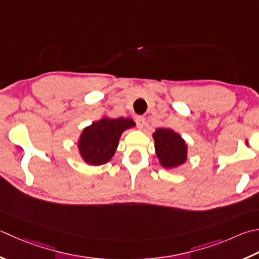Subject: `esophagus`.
Returning <instances> with one entry per match:
<instances>
[{
	"label": "esophagus",
	"mask_w": 259,
	"mask_h": 259,
	"mask_svg": "<svg viewBox=\"0 0 259 259\" xmlns=\"http://www.w3.org/2000/svg\"><path fill=\"white\" fill-rule=\"evenodd\" d=\"M145 118L144 116H137L136 118V122H137V125L139 126L140 129H143L144 128V125H145Z\"/></svg>",
	"instance_id": "esophagus-1"
}]
</instances>
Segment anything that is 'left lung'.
<instances>
[{"mask_svg":"<svg viewBox=\"0 0 259 259\" xmlns=\"http://www.w3.org/2000/svg\"><path fill=\"white\" fill-rule=\"evenodd\" d=\"M155 150L160 165L165 168H175L184 164L187 158L185 140L171 129L158 128L153 134Z\"/></svg>","mask_w":259,"mask_h":259,"instance_id":"left-lung-1","label":"left lung"}]
</instances>
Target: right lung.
<instances>
[{
  "instance_id": "right-lung-1",
  "label": "right lung",
  "mask_w": 259,
  "mask_h": 259,
  "mask_svg": "<svg viewBox=\"0 0 259 259\" xmlns=\"http://www.w3.org/2000/svg\"><path fill=\"white\" fill-rule=\"evenodd\" d=\"M136 123L129 118H102L86 126L78 139V149L86 164L99 166L112 158L124 130Z\"/></svg>"
}]
</instances>
